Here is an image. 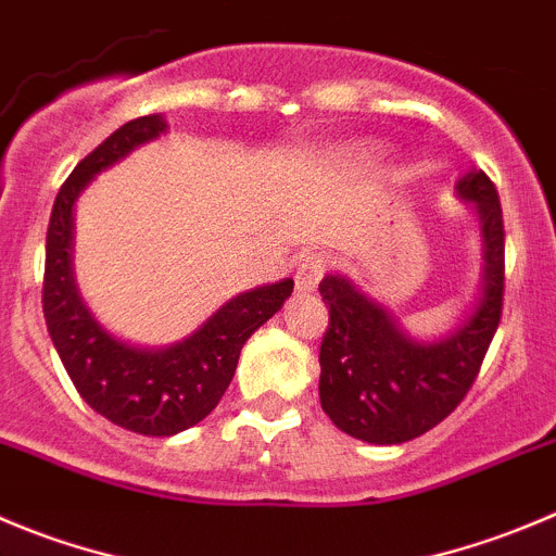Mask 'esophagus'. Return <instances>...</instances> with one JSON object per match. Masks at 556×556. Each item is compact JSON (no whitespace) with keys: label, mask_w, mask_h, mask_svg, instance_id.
I'll return each mask as SVG.
<instances>
[{"label":"esophagus","mask_w":556,"mask_h":556,"mask_svg":"<svg viewBox=\"0 0 556 556\" xmlns=\"http://www.w3.org/2000/svg\"><path fill=\"white\" fill-rule=\"evenodd\" d=\"M324 271H326L324 254H307V257L299 263V271H295V290H299V293H313V290L318 288Z\"/></svg>","instance_id":"esophagus-1"}]
</instances>
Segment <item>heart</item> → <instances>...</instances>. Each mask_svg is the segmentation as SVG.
Listing matches in <instances>:
<instances>
[{
    "label": "heart",
    "instance_id": "obj_1",
    "mask_svg": "<svg viewBox=\"0 0 556 556\" xmlns=\"http://www.w3.org/2000/svg\"><path fill=\"white\" fill-rule=\"evenodd\" d=\"M349 153H351V159H356V161L378 159V150L370 148V144H356V148H351Z\"/></svg>",
    "mask_w": 556,
    "mask_h": 556
}]
</instances>
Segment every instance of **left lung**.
<instances>
[{"label": "left lung", "mask_w": 556, "mask_h": 556, "mask_svg": "<svg viewBox=\"0 0 556 556\" xmlns=\"http://www.w3.org/2000/svg\"><path fill=\"white\" fill-rule=\"evenodd\" d=\"M480 222L482 268L475 304L455 329L417 340L349 277L326 274L329 329L320 342V406L342 433L367 444H403L455 412L475 383L502 318L505 225L494 184L471 169L455 184Z\"/></svg>", "instance_id": "obj_1"}]
</instances>
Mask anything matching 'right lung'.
<instances>
[{
	"mask_svg": "<svg viewBox=\"0 0 556 556\" xmlns=\"http://www.w3.org/2000/svg\"><path fill=\"white\" fill-rule=\"evenodd\" d=\"M164 131V114H148L103 139L62 184L46 232L43 315L56 354L87 406L142 435H175L214 412L230 387L243 342L293 293V279L243 290L200 329L164 349H139L98 324L74 277L76 200L96 175Z\"/></svg>",
	"mask_w": 556,
	"mask_h": 556,
	"instance_id": "1",
	"label": "right lung"
}]
</instances>
